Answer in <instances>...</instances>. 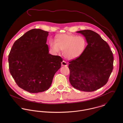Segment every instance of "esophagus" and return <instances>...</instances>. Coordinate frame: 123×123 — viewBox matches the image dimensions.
<instances>
[{
  "label": "esophagus",
  "mask_w": 123,
  "mask_h": 123,
  "mask_svg": "<svg viewBox=\"0 0 123 123\" xmlns=\"http://www.w3.org/2000/svg\"><path fill=\"white\" fill-rule=\"evenodd\" d=\"M62 66H67L68 65V63L66 62L63 61L62 62Z\"/></svg>",
  "instance_id": "34e87169"
}]
</instances>
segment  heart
<instances>
[{
    "mask_svg": "<svg viewBox=\"0 0 123 123\" xmlns=\"http://www.w3.org/2000/svg\"><path fill=\"white\" fill-rule=\"evenodd\" d=\"M50 45L56 53L63 50V55L69 60L79 57L84 52L87 46V41L82 36L64 34L56 37V42L51 40Z\"/></svg>",
    "mask_w": 123,
    "mask_h": 123,
    "instance_id": "heart-1",
    "label": "heart"
}]
</instances>
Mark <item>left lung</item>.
I'll use <instances>...</instances> for the list:
<instances>
[{
    "label": "left lung",
    "instance_id": "left-lung-1",
    "mask_svg": "<svg viewBox=\"0 0 123 123\" xmlns=\"http://www.w3.org/2000/svg\"><path fill=\"white\" fill-rule=\"evenodd\" d=\"M76 32L85 37L88 45L81 55L69 62V80L78 90L93 91L107 83L113 69V53L97 33L90 30Z\"/></svg>",
    "mask_w": 123,
    "mask_h": 123
}]
</instances>
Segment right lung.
<instances>
[{"label":"right lung","mask_w":123,"mask_h":123,"mask_svg":"<svg viewBox=\"0 0 123 123\" xmlns=\"http://www.w3.org/2000/svg\"><path fill=\"white\" fill-rule=\"evenodd\" d=\"M48 32L31 29L14 43L8 56L9 71L20 88L30 93L44 91L51 86L62 59L49 53Z\"/></svg>","instance_id":"1"}]
</instances>
